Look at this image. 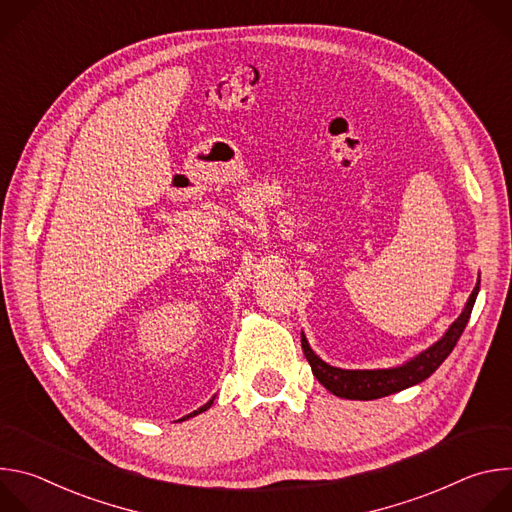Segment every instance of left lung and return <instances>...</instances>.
Returning a JSON list of instances; mask_svg holds the SVG:
<instances>
[{
	"mask_svg": "<svg viewBox=\"0 0 512 512\" xmlns=\"http://www.w3.org/2000/svg\"><path fill=\"white\" fill-rule=\"evenodd\" d=\"M480 291V279L476 281V287L472 289V294L462 310V314L452 322V326L446 330V334L433 342L429 348L421 350L417 356H413L411 360L399 364V367H391V369H373V371H350V369H338L332 367V364L324 362L312 348L308 338L302 332V348L304 354L310 362L314 377L336 397L342 399H354V401H373V399H381L393 393H399L403 389H409L413 385H419L421 381L429 379L437 367L450 356V352L454 350L456 342L460 340L476 296Z\"/></svg>",
	"mask_w": 512,
	"mask_h": 512,
	"instance_id": "1",
	"label": "left lung"
}]
</instances>
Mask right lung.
Returning a JSON list of instances; mask_svg holds the SVG:
<instances>
[{
  "instance_id": "obj_1",
  "label": "right lung",
  "mask_w": 512,
  "mask_h": 512,
  "mask_svg": "<svg viewBox=\"0 0 512 512\" xmlns=\"http://www.w3.org/2000/svg\"><path fill=\"white\" fill-rule=\"evenodd\" d=\"M212 403H214V397H212V399H210V401H208V403H206V405H202V407H200V409H198V411H194V413H190V415H186V417H194V415H198V413H202V411H206V409H210V405H212Z\"/></svg>"
}]
</instances>
